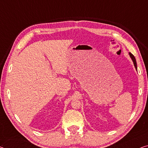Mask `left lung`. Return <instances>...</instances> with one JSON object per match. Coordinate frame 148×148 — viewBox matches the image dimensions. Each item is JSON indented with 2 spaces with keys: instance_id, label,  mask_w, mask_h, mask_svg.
I'll return each mask as SVG.
<instances>
[{
  "instance_id": "1",
  "label": "left lung",
  "mask_w": 148,
  "mask_h": 148,
  "mask_svg": "<svg viewBox=\"0 0 148 148\" xmlns=\"http://www.w3.org/2000/svg\"><path fill=\"white\" fill-rule=\"evenodd\" d=\"M129 54H130V58H132V61H133V62H134V66H135L136 69L137 70V64H136V58H135V57H134V55L132 54V53H130V52H129Z\"/></svg>"
}]
</instances>
